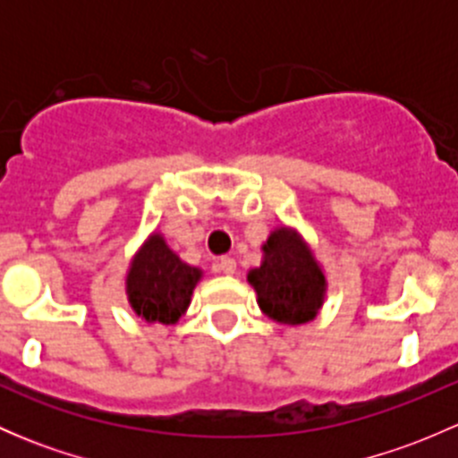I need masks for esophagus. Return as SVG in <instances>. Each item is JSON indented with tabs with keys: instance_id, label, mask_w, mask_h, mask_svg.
Listing matches in <instances>:
<instances>
[{
	"instance_id": "34e87169",
	"label": "esophagus",
	"mask_w": 458,
	"mask_h": 458,
	"mask_svg": "<svg viewBox=\"0 0 458 458\" xmlns=\"http://www.w3.org/2000/svg\"><path fill=\"white\" fill-rule=\"evenodd\" d=\"M219 270L224 272V275H234V272H237V261H234L233 257H221Z\"/></svg>"
}]
</instances>
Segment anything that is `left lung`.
I'll return each mask as SVG.
<instances>
[{"mask_svg":"<svg viewBox=\"0 0 458 458\" xmlns=\"http://www.w3.org/2000/svg\"><path fill=\"white\" fill-rule=\"evenodd\" d=\"M261 263L248 270L261 312L275 323L303 326L326 303L327 276L297 228L276 225L261 246Z\"/></svg>","mask_w":458,"mask_h":458,"instance_id":"obj_1","label":"left lung"}]
</instances>
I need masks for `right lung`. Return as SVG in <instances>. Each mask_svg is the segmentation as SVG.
Segmentation results:
<instances>
[{
	"label": "right lung",
	"instance_id": "add662e5",
	"mask_svg": "<svg viewBox=\"0 0 458 458\" xmlns=\"http://www.w3.org/2000/svg\"><path fill=\"white\" fill-rule=\"evenodd\" d=\"M203 270L183 261L161 233H150L126 270V297L146 323L173 326L186 315Z\"/></svg>",
	"mask_w": 458,
	"mask_h": 458
}]
</instances>
